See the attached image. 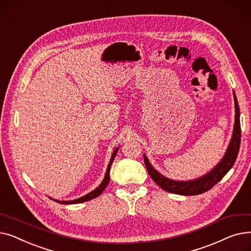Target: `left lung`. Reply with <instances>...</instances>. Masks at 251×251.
<instances>
[{"instance_id": "left-lung-1", "label": "left lung", "mask_w": 251, "mask_h": 251, "mask_svg": "<svg viewBox=\"0 0 251 251\" xmlns=\"http://www.w3.org/2000/svg\"><path fill=\"white\" fill-rule=\"evenodd\" d=\"M233 95H234V100H235V123H234L233 135L225 155L223 156L221 162L212 171H209L207 174L203 175L201 178L189 180V181H176V180L169 179L163 176L161 173L157 172L148 160L147 155L143 154L144 164H146L150 176L157 184V185H159L161 188H163L165 191H168L170 193L180 194V195L201 194L203 192H206L210 188H213L233 167L237 159V155H238V152H239L240 140H241L239 105L234 91H233Z\"/></svg>"}]
</instances>
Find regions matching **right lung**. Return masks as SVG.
Returning <instances> with one entry per match:
<instances>
[{"label":"right lung","mask_w":251,"mask_h":251,"mask_svg":"<svg viewBox=\"0 0 251 251\" xmlns=\"http://www.w3.org/2000/svg\"><path fill=\"white\" fill-rule=\"evenodd\" d=\"M119 148H117L113 154H112V157L110 160V163L108 165V168H107V172H105V175H104V178L102 180V182L100 184V186L97 187L95 190H92L91 192H89L88 194L80 197V199H77V200H74V201H57V200H54L55 201L59 202V203H63V204H73V203H80V202H84V201H91L96 199V197H98L99 195H100L102 193V191L105 189V187L108 186L109 184V181H110V170H111V166L113 164V161L115 159V156L117 154V151H118Z\"/></svg>","instance_id":"1"}]
</instances>
